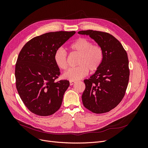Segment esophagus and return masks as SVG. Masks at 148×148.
<instances>
[{
    "label": "esophagus",
    "instance_id": "obj_1",
    "mask_svg": "<svg viewBox=\"0 0 148 148\" xmlns=\"http://www.w3.org/2000/svg\"><path fill=\"white\" fill-rule=\"evenodd\" d=\"M75 83H76V82H74V81H70V84L71 85H71L74 84Z\"/></svg>",
    "mask_w": 148,
    "mask_h": 148
}]
</instances>
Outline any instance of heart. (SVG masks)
<instances>
[{"mask_svg":"<svg viewBox=\"0 0 148 148\" xmlns=\"http://www.w3.org/2000/svg\"><path fill=\"white\" fill-rule=\"evenodd\" d=\"M70 48L72 51L79 53L77 62L78 66L69 68L63 74L64 78L76 81L85 77L89 70L94 71L99 69L103 59V51L99 46L92 45L90 40L80 38L71 44ZM53 60L58 68L66 69L67 53L64 48L57 49L53 54Z\"/></svg>","mask_w":148,"mask_h":148,"instance_id":"1","label":"heart"}]
</instances>
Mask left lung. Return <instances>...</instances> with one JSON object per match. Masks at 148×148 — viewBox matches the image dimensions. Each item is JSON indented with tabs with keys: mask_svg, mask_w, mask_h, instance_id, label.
<instances>
[{
	"mask_svg": "<svg viewBox=\"0 0 148 148\" xmlns=\"http://www.w3.org/2000/svg\"><path fill=\"white\" fill-rule=\"evenodd\" d=\"M78 33L89 36L103 51L99 69L84 80L86 88L82 95L83 104L93 113L107 112L122 100L127 88L130 70L127 52L117 39L107 33L86 30Z\"/></svg>",
	"mask_w": 148,
	"mask_h": 148,
	"instance_id": "left-lung-1",
	"label": "left lung"
}]
</instances>
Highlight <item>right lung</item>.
<instances>
[{
    "mask_svg": "<svg viewBox=\"0 0 148 148\" xmlns=\"http://www.w3.org/2000/svg\"><path fill=\"white\" fill-rule=\"evenodd\" d=\"M75 31H57L31 39L21 49L15 65L16 87L31 112L48 116L60 109L68 80L55 82L60 75L53 54Z\"/></svg>",
    "mask_w": 148,
    "mask_h": 148,
    "instance_id": "add662e5",
    "label": "right lung"
}]
</instances>
